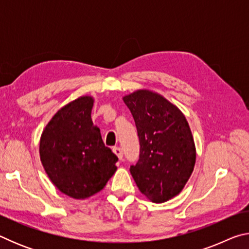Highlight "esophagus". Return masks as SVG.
Instances as JSON below:
<instances>
[{"mask_svg":"<svg viewBox=\"0 0 249 249\" xmlns=\"http://www.w3.org/2000/svg\"><path fill=\"white\" fill-rule=\"evenodd\" d=\"M113 153L119 157L120 160H122V158H123V151H122L120 147H113Z\"/></svg>","mask_w":249,"mask_h":249,"instance_id":"obj_1","label":"esophagus"}]
</instances>
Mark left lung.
Returning <instances> with one entry per match:
<instances>
[{"instance_id":"8db88e82","label":"left lung","mask_w":249,"mask_h":249,"mask_svg":"<svg viewBox=\"0 0 249 249\" xmlns=\"http://www.w3.org/2000/svg\"><path fill=\"white\" fill-rule=\"evenodd\" d=\"M123 101L141 144L140 160L130 174L147 199L163 203L182 191L195 169L196 150L190 126L178 107L155 91H134Z\"/></svg>"}]
</instances>
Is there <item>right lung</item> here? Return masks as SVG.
Segmentation results:
<instances>
[{
	"label": "right lung",
	"instance_id": "add662e5",
	"mask_svg": "<svg viewBox=\"0 0 249 249\" xmlns=\"http://www.w3.org/2000/svg\"><path fill=\"white\" fill-rule=\"evenodd\" d=\"M94 99L82 95L62 107L39 141L40 161L59 191L75 200L100 192L115 174L117 157L104 146L91 112Z\"/></svg>",
	"mask_w": 249,
	"mask_h": 249
}]
</instances>
